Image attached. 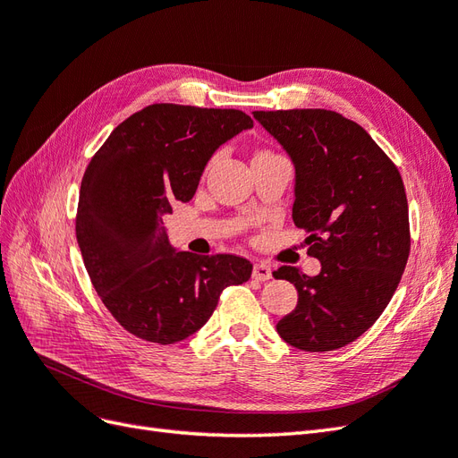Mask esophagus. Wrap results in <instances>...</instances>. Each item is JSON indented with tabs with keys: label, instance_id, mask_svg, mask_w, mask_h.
<instances>
[{
	"label": "esophagus",
	"instance_id": "1",
	"mask_svg": "<svg viewBox=\"0 0 458 458\" xmlns=\"http://www.w3.org/2000/svg\"><path fill=\"white\" fill-rule=\"evenodd\" d=\"M271 267L267 266V263H256L254 266V271H252V276L256 281H269L271 279Z\"/></svg>",
	"mask_w": 458,
	"mask_h": 458
}]
</instances>
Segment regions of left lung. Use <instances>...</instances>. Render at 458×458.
Here are the masks:
<instances>
[{"label": "left lung", "mask_w": 458, "mask_h": 458, "mask_svg": "<svg viewBox=\"0 0 458 458\" xmlns=\"http://www.w3.org/2000/svg\"><path fill=\"white\" fill-rule=\"evenodd\" d=\"M254 118L294 164L293 219L321 261L315 276L290 266L273 273L298 290L296 310L276 332L303 352L344 348L382 315L405 271L403 182L372 137L335 110H256Z\"/></svg>", "instance_id": "left-lung-1"}]
</instances>
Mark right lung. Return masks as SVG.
Listing matches in <instances>:
<instances>
[{
    "mask_svg": "<svg viewBox=\"0 0 458 458\" xmlns=\"http://www.w3.org/2000/svg\"><path fill=\"white\" fill-rule=\"evenodd\" d=\"M254 126L234 108L150 105L123 120L81 179L76 239L97 294L133 336L175 344L212 317L221 290L252 263L195 256L170 244L164 217L195 197L214 152Z\"/></svg>",
    "mask_w": 458,
    "mask_h": 458,
    "instance_id": "right-lung-1",
    "label": "right lung"
}]
</instances>
